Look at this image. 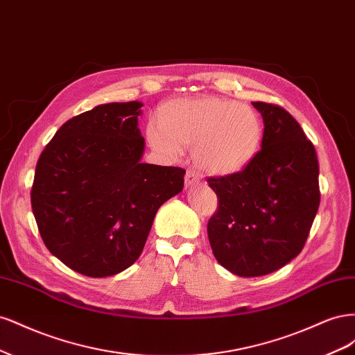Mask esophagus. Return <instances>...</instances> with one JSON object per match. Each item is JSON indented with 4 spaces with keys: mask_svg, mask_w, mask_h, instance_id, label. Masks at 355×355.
Segmentation results:
<instances>
[{
    "mask_svg": "<svg viewBox=\"0 0 355 355\" xmlns=\"http://www.w3.org/2000/svg\"><path fill=\"white\" fill-rule=\"evenodd\" d=\"M197 184H200V176H198V173L196 170H188L187 171V176H185V185L187 187H194V185H197Z\"/></svg>",
    "mask_w": 355,
    "mask_h": 355,
    "instance_id": "1",
    "label": "esophagus"
}]
</instances>
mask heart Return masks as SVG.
Returning <instances> with one entry per match:
<instances>
[{"label": "heart", "instance_id": "b5f03b06", "mask_svg": "<svg viewBox=\"0 0 355 355\" xmlns=\"http://www.w3.org/2000/svg\"><path fill=\"white\" fill-rule=\"evenodd\" d=\"M146 128L157 153L176 157L194 148L197 164L211 175L244 168L259 151L263 124L252 106L218 96L170 101Z\"/></svg>", "mask_w": 355, "mask_h": 355}]
</instances>
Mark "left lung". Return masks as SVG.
Instances as JSON below:
<instances>
[{
	"instance_id": "1",
	"label": "left lung",
	"mask_w": 355,
	"mask_h": 355,
	"mask_svg": "<svg viewBox=\"0 0 355 355\" xmlns=\"http://www.w3.org/2000/svg\"><path fill=\"white\" fill-rule=\"evenodd\" d=\"M262 148L237 173L209 178L218 210L207 223L216 261L235 275L280 270L304 249L320 206L315 148L282 106L252 102Z\"/></svg>"
}]
</instances>
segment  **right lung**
<instances>
[{
    "mask_svg": "<svg viewBox=\"0 0 355 355\" xmlns=\"http://www.w3.org/2000/svg\"><path fill=\"white\" fill-rule=\"evenodd\" d=\"M141 102L105 103L71 118L41 153L32 211L53 256L83 275L127 270L141 256L161 204L185 170L145 164Z\"/></svg>",
    "mask_w": 355,
    "mask_h": 355,
    "instance_id": "1",
    "label": "right lung"
}]
</instances>
